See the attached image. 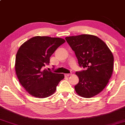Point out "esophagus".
Wrapping results in <instances>:
<instances>
[{
	"label": "esophagus",
	"instance_id": "34e87169",
	"mask_svg": "<svg viewBox=\"0 0 125 125\" xmlns=\"http://www.w3.org/2000/svg\"><path fill=\"white\" fill-rule=\"evenodd\" d=\"M71 74L70 73H65L64 74V76L65 77H67V76H71Z\"/></svg>",
	"mask_w": 125,
	"mask_h": 125
}]
</instances>
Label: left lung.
<instances>
[{"label": "left lung", "instance_id": "left-lung-1", "mask_svg": "<svg viewBox=\"0 0 125 125\" xmlns=\"http://www.w3.org/2000/svg\"><path fill=\"white\" fill-rule=\"evenodd\" d=\"M74 52L80 66L84 71L76 72L79 83L74 86L80 96L90 98L101 92L112 76L114 58L107 44L98 37L80 35L66 37Z\"/></svg>", "mask_w": 125, "mask_h": 125}]
</instances>
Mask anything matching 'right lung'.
<instances>
[{
    "mask_svg": "<svg viewBox=\"0 0 125 125\" xmlns=\"http://www.w3.org/2000/svg\"><path fill=\"white\" fill-rule=\"evenodd\" d=\"M59 38L35 36L21 46L16 56L15 71L20 83L32 96L45 98L55 92L63 74L43 70L50 57L65 42Z\"/></svg>",
    "mask_w": 125,
    "mask_h": 125,
    "instance_id": "obj_1",
    "label": "right lung"
}]
</instances>
